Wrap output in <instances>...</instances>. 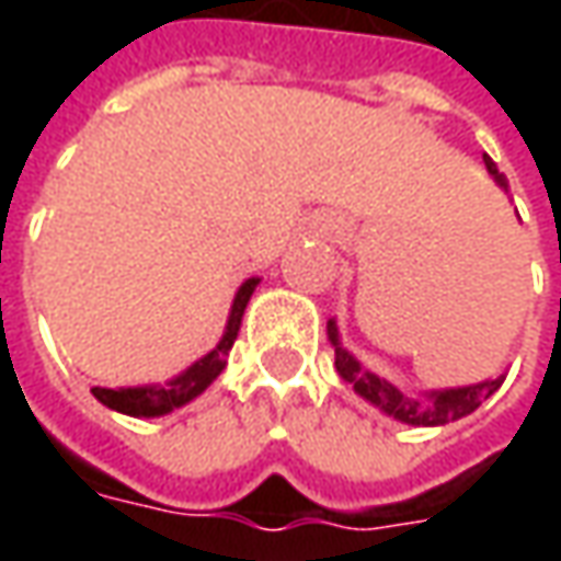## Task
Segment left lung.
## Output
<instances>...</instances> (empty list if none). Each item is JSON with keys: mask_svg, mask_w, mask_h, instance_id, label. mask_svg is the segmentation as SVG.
Returning a JSON list of instances; mask_svg holds the SVG:
<instances>
[{"mask_svg": "<svg viewBox=\"0 0 561 561\" xmlns=\"http://www.w3.org/2000/svg\"><path fill=\"white\" fill-rule=\"evenodd\" d=\"M486 174L493 178V184L500 186L503 193H508L506 174L493 164L490 156H484ZM328 340L334 346V365L336 375L343 377L358 397L365 402H371L375 409H380L383 415L402 421V424H415V427H440V424H449V421H459L465 415H471L484 399H490L500 383L506 377H486L481 383H465V387H446V390H421V393H405L399 390L397 383L383 380L375 371H368L362 362H358L340 340V331H336V321L331 318L328 321Z\"/></svg>", "mask_w": 561, "mask_h": 561, "instance_id": "obj_1", "label": "left lung"}]
</instances>
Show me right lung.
<instances>
[{"instance_id":"right-lung-1","label":"right lung","mask_w":561,"mask_h":561,"mask_svg":"<svg viewBox=\"0 0 561 561\" xmlns=\"http://www.w3.org/2000/svg\"><path fill=\"white\" fill-rule=\"evenodd\" d=\"M262 277H249L240 284V290L230 302V314H227L225 334L218 340L215 350H208L203 358H196L190 368H184L181 375H174L164 383H142V387H118V390H108V387H93V397L121 415H130V419H162L168 412L181 409L186 402L205 393L211 387V380L225 371L227 353L233 346V340L240 334V324H243V312L249 306V296L255 293Z\"/></svg>"}]
</instances>
